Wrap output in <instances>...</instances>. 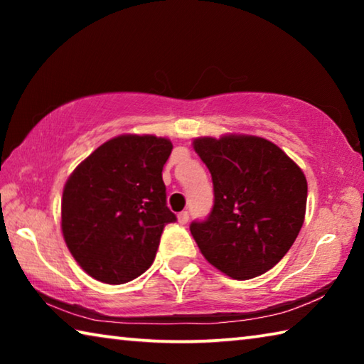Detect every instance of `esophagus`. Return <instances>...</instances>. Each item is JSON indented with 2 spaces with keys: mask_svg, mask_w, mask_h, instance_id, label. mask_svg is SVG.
I'll use <instances>...</instances> for the list:
<instances>
[{
  "mask_svg": "<svg viewBox=\"0 0 364 364\" xmlns=\"http://www.w3.org/2000/svg\"><path fill=\"white\" fill-rule=\"evenodd\" d=\"M189 221V213L188 212H181L180 215H178V223L180 225H186Z\"/></svg>",
  "mask_w": 364,
  "mask_h": 364,
  "instance_id": "esophagus-1",
  "label": "esophagus"
}]
</instances>
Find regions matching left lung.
I'll return each instance as SVG.
<instances>
[{
	"instance_id": "8db88e82",
	"label": "left lung",
	"mask_w": 364,
	"mask_h": 364,
	"mask_svg": "<svg viewBox=\"0 0 364 364\" xmlns=\"http://www.w3.org/2000/svg\"><path fill=\"white\" fill-rule=\"evenodd\" d=\"M213 181L208 217L189 226L202 255L232 279L267 273L297 239L306 178L284 151L257 136L197 138Z\"/></svg>"
}]
</instances>
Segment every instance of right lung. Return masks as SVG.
I'll return each mask as SVG.
<instances>
[{"mask_svg": "<svg viewBox=\"0 0 364 364\" xmlns=\"http://www.w3.org/2000/svg\"><path fill=\"white\" fill-rule=\"evenodd\" d=\"M168 139L123 134L85 159L65 183L63 234L86 273L106 284L138 278L156 258L167 207L164 165Z\"/></svg>", "mask_w": 364, "mask_h": 364, "instance_id": "add662e5", "label": "right lung"}]
</instances>
